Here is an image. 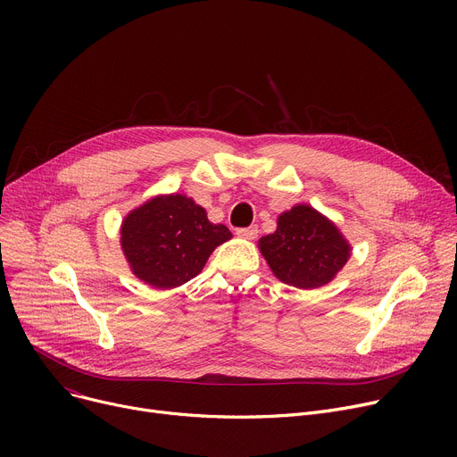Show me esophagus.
<instances>
[{
  "mask_svg": "<svg viewBox=\"0 0 457 457\" xmlns=\"http://www.w3.org/2000/svg\"><path fill=\"white\" fill-rule=\"evenodd\" d=\"M257 233H259V228L257 226H250V228H241V229H237V235L238 237H243V238H255L257 237Z\"/></svg>",
  "mask_w": 457,
  "mask_h": 457,
  "instance_id": "esophagus-1",
  "label": "esophagus"
}]
</instances>
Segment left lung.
<instances>
[{
	"label": "left lung",
	"mask_w": 457,
	"mask_h": 457,
	"mask_svg": "<svg viewBox=\"0 0 457 457\" xmlns=\"http://www.w3.org/2000/svg\"><path fill=\"white\" fill-rule=\"evenodd\" d=\"M272 272L298 289H317L333 279L350 257L339 229L309 205H296L278 219V229L259 241Z\"/></svg>",
	"instance_id": "left-lung-1"
}]
</instances>
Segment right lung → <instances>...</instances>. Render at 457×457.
Wrapping results in <instances>:
<instances>
[{"label":"right lung","mask_w":457,"mask_h":457,"mask_svg":"<svg viewBox=\"0 0 457 457\" xmlns=\"http://www.w3.org/2000/svg\"><path fill=\"white\" fill-rule=\"evenodd\" d=\"M231 231L211 224L205 209L181 195L157 196L131 211L122 224V248L137 278L172 289L196 278L212 250Z\"/></svg>","instance_id":"obj_1"}]
</instances>
